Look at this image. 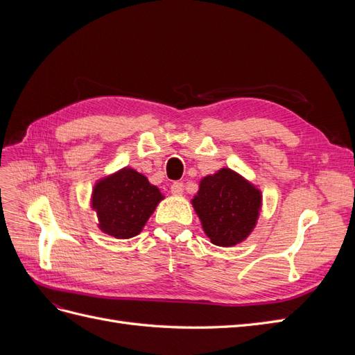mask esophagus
<instances>
[{
    "mask_svg": "<svg viewBox=\"0 0 355 355\" xmlns=\"http://www.w3.org/2000/svg\"><path fill=\"white\" fill-rule=\"evenodd\" d=\"M170 191L173 196H182V192H184V184H182V182H173L170 187Z\"/></svg>",
    "mask_w": 355,
    "mask_h": 355,
    "instance_id": "esophagus-1",
    "label": "esophagus"
}]
</instances>
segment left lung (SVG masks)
I'll list each match as a JSON object with an SVG mask.
<instances>
[{
  "label": "left lung",
  "mask_w": 355,
  "mask_h": 355,
  "mask_svg": "<svg viewBox=\"0 0 355 355\" xmlns=\"http://www.w3.org/2000/svg\"><path fill=\"white\" fill-rule=\"evenodd\" d=\"M261 204V191L231 168L202 178L192 198L204 232L220 247L235 245L249 237L259 218Z\"/></svg>",
  "instance_id": "obj_1"
}]
</instances>
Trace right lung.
<instances>
[{"mask_svg": "<svg viewBox=\"0 0 355 355\" xmlns=\"http://www.w3.org/2000/svg\"><path fill=\"white\" fill-rule=\"evenodd\" d=\"M163 194L139 171L124 167L94 185L92 207L98 214L99 230L127 240L142 231Z\"/></svg>", "mask_w": 355, "mask_h": 355, "instance_id": "add662e5", "label": "right lung"}]
</instances>
